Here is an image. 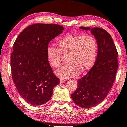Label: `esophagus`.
I'll use <instances>...</instances> for the list:
<instances>
[{"label":"esophagus","mask_w":127,"mask_h":127,"mask_svg":"<svg viewBox=\"0 0 127 127\" xmlns=\"http://www.w3.org/2000/svg\"><path fill=\"white\" fill-rule=\"evenodd\" d=\"M65 81H66V80H64V79H60V83H64L65 82Z\"/></svg>","instance_id":"esophagus-1"}]
</instances>
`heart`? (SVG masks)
Segmentation results:
<instances>
[{
  "label": "heart",
  "mask_w": 127,
  "mask_h": 127,
  "mask_svg": "<svg viewBox=\"0 0 127 127\" xmlns=\"http://www.w3.org/2000/svg\"><path fill=\"white\" fill-rule=\"evenodd\" d=\"M57 45L58 49L49 46L46 50L47 60L52 67L57 68L60 66L61 53L69 54V63L56 71L58 77H74L80 72L87 73L93 66L98 51L97 43L93 36L70 34L59 39Z\"/></svg>",
  "instance_id": "heart-1"
}]
</instances>
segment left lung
<instances>
[{"instance_id": "1", "label": "left lung", "mask_w": 127, "mask_h": 127, "mask_svg": "<svg viewBox=\"0 0 127 127\" xmlns=\"http://www.w3.org/2000/svg\"><path fill=\"white\" fill-rule=\"evenodd\" d=\"M90 30L98 45L95 64L89 72L78 80V88L71 94L75 104L83 108L95 107L108 95L116 78L118 53L110 35L100 28L80 27Z\"/></svg>"}]
</instances>
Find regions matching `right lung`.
Masks as SVG:
<instances>
[{
    "mask_svg": "<svg viewBox=\"0 0 127 127\" xmlns=\"http://www.w3.org/2000/svg\"><path fill=\"white\" fill-rule=\"evenodd\" d=\"M64 28L56 24H34L17 38L11 56L12 78L22 98L33 106L41 105L52 97L59 79L54 74L46 57L50 41Z\"/></svg>",
    "mask_w": 127,
    "mask_h": 127,
    "instance_id": "obj_1",
    "label": "right lung"
}]
</instances>
